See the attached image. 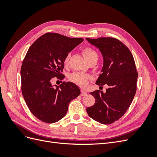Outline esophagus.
<instances>
[{
    "label": "esophagus",
    "instance_id": "obj_1",
    "mask_svg": "<svg viewBox=\"0 0 157 157\" xmlns=\"http://www.w3.org/2000/svg\"><path fill=\"white\" fill-rule=\"evenodd\" d=\"M86 92H85V91H84V90H81V94H80V96H86Z\"/></svg>",
    "mask_w": 157,
    "mask_h": 157
}]
</instances>
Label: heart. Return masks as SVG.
Wrapping results in <instances>:
<instances>
[{
	"mask_svg": "<svg viewBox=\"0 0 157 157\" xmlns=\"http://www.w3.org/2000/svg\"><path fill=\"white\" fill-rule=\"evenodd\" d=\"M82 54L83 56H84V58L87 60L88 63H89L90 61H91L94 59H98V56L97 52L92 48H90V47H86V48H84L82 50ZM70 54H68L67 56L65 57L64 60L65 63H67L68 62ZM69 80L71 82L77 84L80 86L84 87L87 86L89 80H91V77L88 75H85L80 73H75L71 74L69 76Z\"/></svg>",
	"mask_w": 157,
	"mask_h": 157,
	"instance_id": "1",
	"label": "heart"
}]
</instances>
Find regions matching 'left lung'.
<instances>
[{
	"mask_svg": "<svg viewBox=\"0 0 157 157\" xmlns=\"http://www.w3.org/2000/svg\"><path fill=\"white\" fill-rule=\"evenodd\" d=\"M99 50L103 58L101 73L96 84L109 86L90 93L95 98L94 105L88 107L90 118L109 124L119 119L130 106L136 92L137 73L130 50L115 38L86 39Z\"/></svg>",
	"mask_w": 157,
	"mask_h": 157,
	"instance_id": "1",
	"label": "left lung"
}]
</instances>
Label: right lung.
Returning a JSON list of instances; mask_svg holds the SVG:
<instances>
[{"mask_svg": "<svg viewBox=\"0 0 157 157\" xmlns=\"http://www.w3.org/2000/svg\"><path fill=\"white\" fill-rule=\"evenodd\" d=\"M83 40L47 33L28 50L21 67V92L28 108L38 119L46 123L59 121L67 114L70 101L80 94L73 82L57 86L52 81L55 77H65L61 72L65 57Z\"/></svg>", "mask_w": 157, "mask_h": 157, "instance_id": "right-lung-1", "label": "right lung"}]
</instances>
